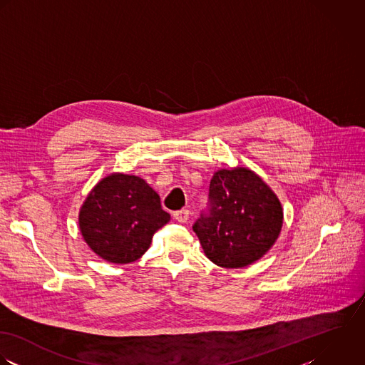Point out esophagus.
I'll return each mask as SVG.
<instances>
[{
  "label": "esophagus",
  "mask_w": 365,
  "mask_h": 365,
  "mask_svg": "<svg viewBox=\"0 0 365 365\" xmlns=\"http://www.w3.org/2000/svg\"><path fill=\"white\" fill-rule=\"evenodd\" d=\"M173 217H175V220H178L179 222H186L187 219H189V210L187 209H182V210L173 212Z\"/></svg>",
  "instance_id": "esophagus-1"
}]
</instances>
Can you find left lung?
<instances>
[{
  "instance_id": "obj_1",
  "label": "left lung",
  "mask_w": 365,
  "mask_h": 365,
  "mask_svg": "<svg viewBox=\"0 0 365 365\" xmlns=\"http://www.w3.org/2000/svg\"><path fill=\"white\" fill-rule=\"evenodd\" d=\"M282 217L278 197L254 172L221 169L210 182L207 207L195 221L193 231L210 261L241 268L274 245Z\"/></svg>"
}]
</instances>
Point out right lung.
<instances>
[{
  "mask_svg": "<svg viewBox=\"0 0 365 365\" xmlns=\"http://www.w3.org/2000/svg\"><path fill=\"white\" fill-rule=\"evenodd\" d=\"M170 220L158 193L134 175L107 176L87 196L78 224L88 247L114 264L137 261Z\"/></svg>",
  "mask_w": 365,
  "mask_h": 365,
  "instance_id": "obj_1",
  "label": "right lung"
}]
</instances>
